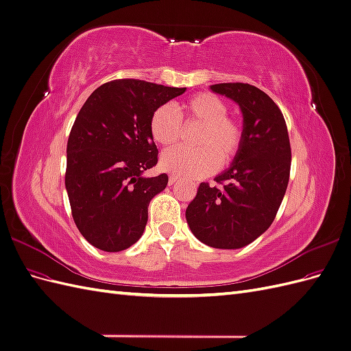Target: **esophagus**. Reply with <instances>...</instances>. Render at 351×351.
Instances as JSON below:
<instances>
[{
    "instance_id": "obj_1",
    "label": "esophagus",
    "mask_w": 351,
    "mask_h": 351,
    "mask_svg": "<svg viewBox=\"0 0 351 351\" xmlns=\"http://www.w3.org/2000/svg\"><path fill=\"white\" fill-rule=\"evenodd\" d=\"M168 182H169V184H176V183L178 182V177H177V176H174V174H169V177H168Z\"/></svg>"
}]
</instances>
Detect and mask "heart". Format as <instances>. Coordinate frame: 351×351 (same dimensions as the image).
<instances>
[{
	"mask_svg": "<svg viewBox=\"0 0 351 351\" xmlns=\"http://www.w3.org/2000/svg\"><path fill=\"white\" fill-rule=\"evenodd\" d=\"M228 104L212 92H202L187 99L182 117L171 105L164 104L154 110L149 120L152 139L162 146L174 145L182 136L183 123L202 124L196 149L171 147L161 155V168L183 178H200L215 173L219 164L228 167L239 156L244 143V124L227 115Z\"/></svg>",
	"mask_w": 351,
	"mask_h": 351,
	"instance_id": "obj_1",
	"label": "heart"
}]
</instances>
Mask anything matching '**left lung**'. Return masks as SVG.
<instances>
[{"label":"left lung","mask_w":351,"mask_h":351,"mask_svg":"<svg viewBox=\"0 0 351 351\" xmlns=\"http://www.w3.org/2000/svg\"><path fill=\"white\" fill-rule=\"evenodd\" d=\"M210 89L236 101L243 112L244 143L234 162L200 183L186 209L193 234L210 247L239 249L272 224L290 178L291 146L280 107L249 83H218Z\"/></svg>","instance_id":"8db88e82"}]
</instances>
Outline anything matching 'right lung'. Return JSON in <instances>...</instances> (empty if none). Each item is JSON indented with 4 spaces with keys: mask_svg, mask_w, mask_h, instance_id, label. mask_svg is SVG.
Instances as JSON below:
<instances>
[{
    "mask_svg": "<svg viewBox=\"0 0 351 351\" xmlns=\"http://www.w3.org/2000/svg\"><path fill=\"white\" fill-rule=\"evenodd\" d=\"M184 90L119 79L83 104L67 142L66 189L73 219L92 246L120 252L142 237L149 202L168 183L167 174L143 177L158 162L151 115Z\"/></svg>",
    "mask_w": 351,
    "mask_h": 351,
    "instance_id": "right-lung-1",
    "label": "right lung"
}]
</instances>
